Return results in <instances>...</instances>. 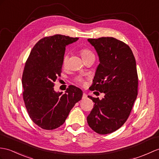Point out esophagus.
<instances>
[{"label":"esophagus","instance_id":"obj_1","mask_svg":"<svg viewBox=\"0 0 159 159\" xmlns=\"http://www.w3.org/2000/svg\"><path fill=\"white\" fill-rule=\"evenodd\" d=\"M87 98V94L85 93H83V99H85Z\"/></svg>","mask_w":159,"mask_h":159}]
</instances>
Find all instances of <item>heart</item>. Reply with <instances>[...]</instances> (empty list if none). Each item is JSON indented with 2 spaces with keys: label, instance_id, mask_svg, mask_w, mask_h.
Masks as SVG:
<instances>
[{
  "label": "heart",
  "instance_id": "1",
  "mask_svg": "<svg viewBox=\"0 0 159 159\" xmlns=\"http://www.w3.org/2000/svg\"><path fill=\"white\" fill-rule=\"evenodd\" d=\"M80 52L81 56H82L83 58L84 57L87 56V55H89L93 54V53H92L91 51L88 50V49H80ZM68 55H66V54H65V55H64V57H63L62 64H63V66H66V64H67V63H68ZM78 81H79V82L80 83H82V82H83L82 80H81L80 79H78Z\"/></svg>",
  "mask_w": 159,
  "mask_h": 159
}]
</instances>
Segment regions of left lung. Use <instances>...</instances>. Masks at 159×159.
<instances>
[{"label": "left lung", "instance_id": "8db88e82", "mask_svg": "<svg viewBox=\"0 0 159 159\" xmlns=\"http://www.w3.org/2000/svg\"><path fill=\"white\" fill-rule=\"evenodd\" d=\"M98 54L99 64L90 90L104 93L101 100L88 96L95 104L87 123L99 134L112 133L127 120L138 95V76L131 48L113 37L89 39Z\"/></svg>", "mask_w": 159, "mask_h": 159}]
</instances>
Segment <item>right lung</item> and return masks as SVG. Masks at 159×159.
I'll return each mask as SVG.
<instances>
[{
    "instance_id": "1",
    "label": "right lung",
    "mask_w": 159,
    "mask_h": 159,
    "mask_svg": "<svg viewBox=\"0 0 159 159\" xmlns=\"http://www.w3.org/2000/svg\"><path fill=\"white\" fill-rule=\"evenodd\" d=\"M78 39L61 34L46 36L36 43L25 61L23 99L30 118L43 129L60 127L82 98L83 91L74 85H70L63 95L53 89L61 76L66 46Z\"/></svg>"
}]
</instances>
